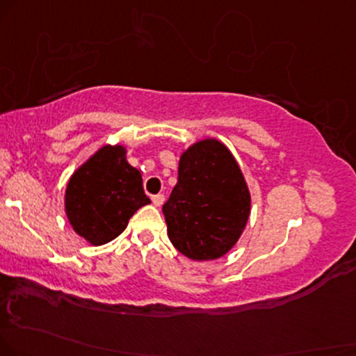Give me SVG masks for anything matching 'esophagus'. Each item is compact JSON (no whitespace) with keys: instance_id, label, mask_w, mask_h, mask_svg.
Masks as SVG:
<instances>
[{"instance_id":"34e87169","label":"esophagus","mask_w":356,"mask_h":356,"mask_svg":"<svg viewBox=\"0 0 356 356\" xmlns=\"http://www.w3.org/2000/svg\"><path fill=\"white\" fill-rule=\"evenodd\" d=\"M152 201H153V204L156 206V208H160L161 204H163V201H165V196L163 195H155L152 198Z\"/></svg>"}]
</instances>
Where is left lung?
Segmentation results:
<instances>
[{
    "label": "left lung",
    "mask_w": 356,
    "mask_h": 356,
    "mask_svg": "<svg viewBox=\"0 0 356 356\" xmlns=\"http://www.w3.org/2000/svg\"><path fill=\"white\" fill-rule=\"evenodd\" d=\"M171 244L191 261H216L234 248L251 214V191L221 140L191 143L163 206Z\"/></svg>",
    "instance_id": "left-lung-1"
}]
</instances>
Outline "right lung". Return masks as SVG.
I'll return each instance as SVG.
<instances>
[{"mask_svg":"<svg viewBox=\"0 0 356 356\" xmlns=\"http://www.w3.org/2000/svg\"><path fill=\"white\" fill-rule=\"evenodd\" d=\"M148 203L142 171L127 161V147L120 143L102 145L92 153L71 175L64 195L69 225L92 245L120 236Z\"/></svg>","mask_w":356,"mask_h":356,"instance_id":"1","label":"right lung"}]
</instances>
